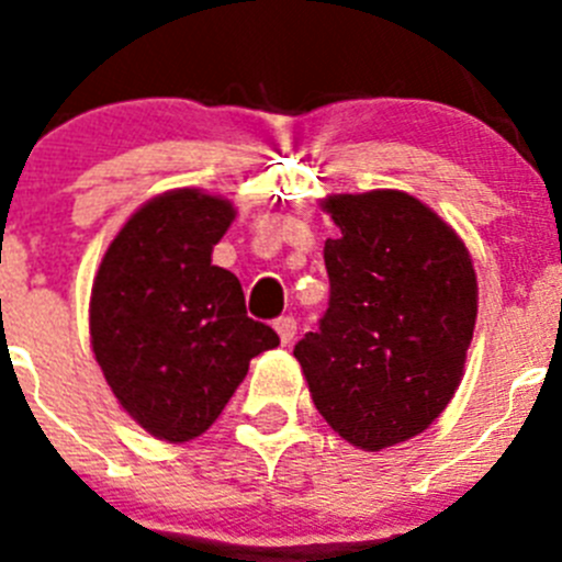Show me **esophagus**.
<instances>
[{"label":"esophagus","mask_w":562,"mask_h":562,"mask_svg":"<svg viewBox=\"0 0 562 562\" xmlns=\"http://www.w3.org/2000/svg\"><path fill=\"white\" fill-rule=\"evenodd\" d=\"M276 331H278V337H281V342H284V346H290V342L295 340V335H297L295 317H290V315L278 317V321H276Z\"/></svg>","instance_id":"obj_1"}]
</instances>
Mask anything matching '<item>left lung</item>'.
<instances>
[{
	"label": "left lung",
	"instance_id": "left-lung-1",
	"mask_svg": "<svg viewBox=\"0 0 562 562\" xmlns=\"http://www.w3.org/2000/svg\"><path fill=\"white\" fill-rule=\"evenodd\" d=\"M329 310L297 340L315 408L362 450L422 434L448 408L473 340L479 286L453 227L402 191L324 202Z\"/></svg>",
	"mask_w": 562,
	"mask_h": 562
}]
</instances>
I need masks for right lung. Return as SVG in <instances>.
Instances as JSON below:
<instances>
[{"label":"right lung","instance_id":"obj_1","mask_svg":"<svg viewBox=\"0 0 562 562\" xmlns=\"http://www.w3.org/2000/svg\"><path fill=\"white\" fill-rule=\"evenodd\" d=\"M231 202L180 188L132 213L101 261L89 301L92 351L128 416L166 441L220 419L250 360L278 335L247 317L231 270L211 265Z\"/></svg>","mask_w":562,"mask_h":562}]
</instances>
